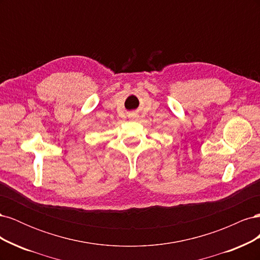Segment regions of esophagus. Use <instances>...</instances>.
Masks as SVG:
<instances>
[{
    "instance_id": "1",
    "label": "esophagus",
    "mask_w": 260,
    "mask_h": 260,
    "mask_svg": "<svg viewBox=\"0 0 260 260\" xmlns=\"http://www.w3.org/2000/svg\"><path fill=\"white\" fill-rule=\"evenodd\" d=\"M128 118H129V119H131V120H135V119H137L138 116H137L136 113H130V114L128 115Z\"/></svg>"
}]
</instances>
